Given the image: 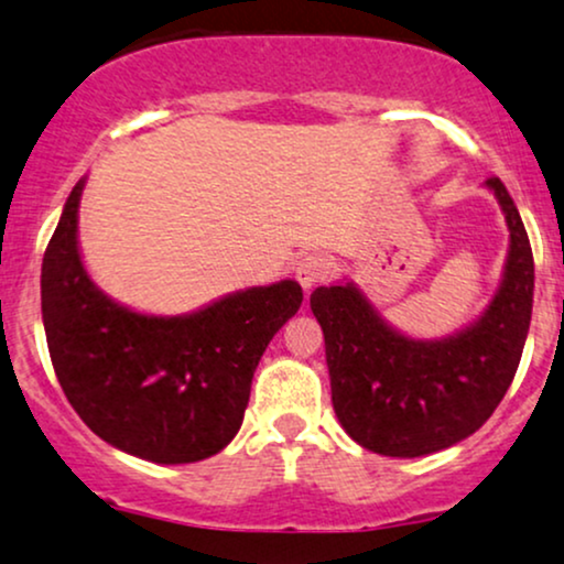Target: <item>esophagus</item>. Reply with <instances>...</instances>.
Listing matches in <instances>:
<instances>
[{
    "instance_id": "esophagus-1",
    "label": "esophagus",
    "mask_w": 564,
    "mask_h": 564,
    "mask_svg": "<svg viewBox=\"0 0 564 564\" xmlns=\"http://www.w3.org/2000/svg\"><path fill=\"white\" fill-rule=\"evenodd\" d=\"M326 273H328V262L323 260L321 254L304 257V260H300V264H296V270H294L296 281H300V286H302L304 291L313 289L315 283H318L321 278L326 275Z\"/></svg>"
}]
</instances>
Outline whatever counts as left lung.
I'll return each mask as SVG.
<instances>
[{
	"label": "left lung",
	"mask_w": 564,
	"mask_h": 564,
	"mask_svg": "<svg viewBox=\"0 0 564 564\" xmlns=\"http://www.w3.org/2000/svg\"><path fill=\"white\" fill-rule=\"evenodd\" d=\"M509 225L503 283L490 307L448 339H408L355 286H321L310 307L326 339L332 403L345 432L381 456L451 448L488 422L507 394L533 313V251L498 177L485 180Z\"/></svg>",
	"instance_id": "left-lung-1"
}]
</instances>
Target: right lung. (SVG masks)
Instances as JSON below:
<instances>
[{"instance_id": "1", "label": "right lung", "mask_w": 564, "mask_h": 564, "mask_svg": "<svg viewBox=\"0 0 564 564\" xmlns=\"http://www.w3.org/2000/svg\"><path fill=\"white\" fill-rule=\"evenodd\" d=\"M84 180L74 185L42 262V318L55 377L82 422L156 464L215 456L241 430L264 347L300 310L296 281L236 291L180 318L108 300L76 243Z\"/></svg>"}]
</instances>
